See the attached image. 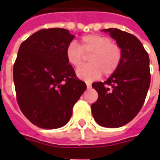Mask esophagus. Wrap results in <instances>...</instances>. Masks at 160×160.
I'll return each instance as SVG.
<instances>
[{
  "mask_svg": "<svg viewBox=\"0 0 160 160\" xmlns=\"http://www.w3.org/2000/svg\"><path fill=\"white\" fill-rule=\"evenodd\" d=\"M87 88L89 89V88H91V87H92V85H91V83H89V82H87Z\"/></svg>",
  "mask_w": 160,
  "mask_h": 160,
  "instance_id": "34e87169",
  "label": "esophagus"
}]
</instances>
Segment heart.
Returning <instances> with one entry per match:
<instances>
[{
    "label": "heart",
    "instance_id": "heart-1",
    "mask_svg": "<svg viewBox=\"0 0 160 160\" xmlns=\"http://www.w3.org/2000/svg\"><path fill=\"white\" fill-rule=\"evenodd\" d=\"M89 56V64L77 70L79 78L92 81L101 76H111L118 69L122 62V51L118 43L110 38L98 34H88L80 39V45L70 42L67 46L65 56L67 61L74 68H79Z\"/></svg>",
    "mask_w": 160,
    "mask_h": 160
}]
</instances>
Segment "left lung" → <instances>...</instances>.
<instances>
[{
    "label": "left lung",
    "instance_id": "left-lung-1",
    "mask_svg": "<svg viewBox=\"0 0 160 160\" xmlns=\"http://www.w3.org/2000/svg\"><path fill=\"white\" fill-rule=\"evenodd\" d=\"M103 31L116 39L122 57L118 69L107 80L92 85L98 93L92 113L100 126L119 128L133 120L144 104L151 81L149 56L134 35L116 28Z\"/></svg>",
    "mask_w": 160,
    "mask_h": 160
}]
</instances>
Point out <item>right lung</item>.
Returning a JSON list of instances; mask_svg holds the SVG:
<instances>
[{
    "label": "right lung",
    "mask_w": 160,
    "mask_h": 160,
    "mask_svg": "<svg viewBox=\"0 0 160 160\" xmlns=\"http://www.w3.org/2000/svg\"><path fill=\"white\" fill-rule=\"evenodd\" d=\"M73 38L63 28L40 30L22 42L13 65L19 108L32 123L44 129L68 123L87 89L65 56Z\"/></svg>",
    "instance_id": "1"
}]
</instances>
